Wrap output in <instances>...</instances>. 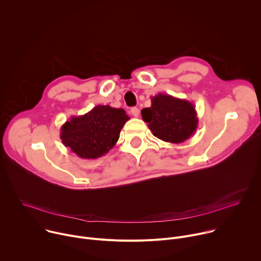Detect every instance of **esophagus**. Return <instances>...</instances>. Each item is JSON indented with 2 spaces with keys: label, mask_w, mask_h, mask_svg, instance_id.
Here are the masks:
<instances>
[{
  "label": "esophagus",
  "mask_w": 261,
  "mask_h": 261,
  "mask_svg": "<svg viewBox=\"0 0 261 261\" xmlns=\"http://www.w3.org/2000/svg\"><path fill=\"white\" fill-rule=\"evenodd\" d=\"M130 113H131V115H132L133 117L137 118V117L139 116V109H138L137 107H132V108L130 109Z\"/></svg>",
  "instance_id": "esophagus-1"
}]
</instances>
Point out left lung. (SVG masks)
<instances>
[{
    "label": "left lung",
    "mask_w": 261,
    "mask_h": 261,
    "mask_svg": "<svg viewBox=\"0 0 261 261\" xmlns=\"http://www.w3.org/2000/svg\"><path fill=\"white\" fill-rule=\"evenodd\" d=\"M141 117L154 136L171 143L189 139L198 127L195 106L188 100L167 94L152 97L151 107L143 108Z\"/></svg>",
    "instance_id": "obj_1"
}]
</instances>
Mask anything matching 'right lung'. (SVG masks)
I'll return each mask as SVG.
<instances>
[{
    "instance_id": "obj_1",
    "label": "right lung",
    "mask_w": 261,
    "mask_h": 261,
    "mask_svg": "<svg viewBox=\"0 0 261 261\" xmlns=\"http://www.w3.org/2000/svg\"><path fill=\"white\" fill-rule=\"evenodd\" d=\"M129 119L123 108L97 105L84 116L71 117L62 126L60 137L79 157L97 159L115 146Z\"/></svg>"
}]
</instances>
